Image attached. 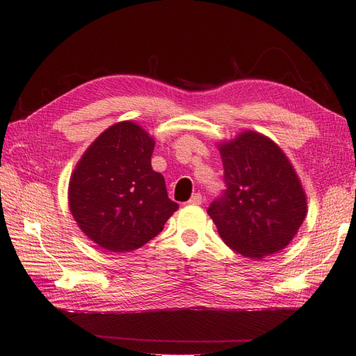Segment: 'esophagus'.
I'll return each mask as SVG.
<instances>
[{
  "label": "esophagus",
  "mask_w": 356,
  "mask_h": 356,
  "mask_svg": "<svg viewBox=\"0 0 356 356\" xmlns=\"http://www.w3.org/2000/svg\"><path fill=\"white\" fill-rule=\"evenodd\" d=\"M202 202H203V199H202V194L200 193H195V194L191 195V199H190L191 205H200Z\"/></svg>",
  "instance_id": "34e87169"
}]
</instances>
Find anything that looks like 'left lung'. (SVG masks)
<instances>
[{
  "label": "left lung",
  "mask_w": 356,
  "mask_h": 356,
  "mask_svg": "<svg viewBox=\"0 0 356 356\" xmlns=\"http://www.w3.org/2000/svg\"><path fill=\"white\" fill-rule=\"evenodd\" d=\"M226 190L208 208L223 241L260 260L282 251L307 213L303 186L275 142L255 131L218 143Z\"/></svg>",
  "instance_id": "8db88e82"
}]
</instances>
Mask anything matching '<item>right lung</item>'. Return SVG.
I'll use <instances>...</instances> for the list:
<instances>
[{"label": "right lung", "mask_w": 356, "mask_h": 356, "mask_svg": "<svg viewBox=\"0 0 356 356\" xmlns=\"http://www.w3.org/2000/svg\"><path fill=\"white\" fill-rule=\"evenodd\" d=\"M154 139L124 120L87 148L69 184L70 213L81 231L111 252H131L163 229L179 208L151 168Z\"/></svg>", "instance_id": "right-lung-1"}]
</instances>
